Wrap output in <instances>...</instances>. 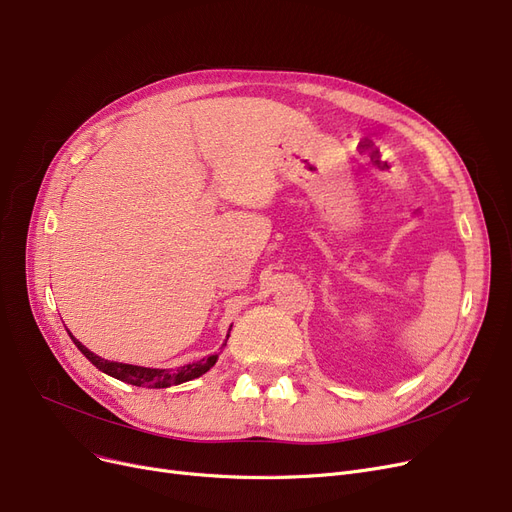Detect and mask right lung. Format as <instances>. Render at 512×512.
<instances>
[{"instance_id":"right-lung-1","label":"right lung","mask_w":512,"mask_h":512,"mask_svg":"<svg viewBox=\"0 0 512 512\" xmlns=\"http://www.w3.org/2000/svg\"><path fill=\"white\" fill-rule=\"evenodd\" d=\"M228 336H226V342H228ZM70 338L78 346V351L83 353L99 371L112 375V378H116L120 382H126L132 386H143V388H168V386H176L182 382H191V380L199 378V375L207 373L215 365V361H218V355H211L207 359L182 365L178 369H153V367H141V365H128V363H116V361L101 359L95 353H91L85 344H80L72 334H70ZM226 342L222 346H226Z\"/></svg>"}]
</instances>
